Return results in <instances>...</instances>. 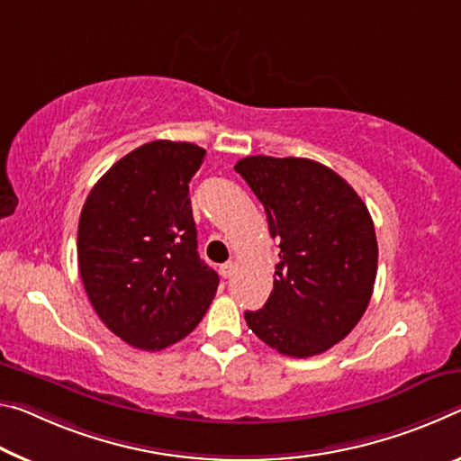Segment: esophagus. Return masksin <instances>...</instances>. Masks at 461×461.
I'll list each match as a JSON object with an SVG mask.
<instances>
[{
  "instance_id": "esophagus-1",
  "label": "esophagus",
  "mask_w": 461,
  "mask_h": 461,
  "mask_svg": "<svg viewBox=\"0 0 461 461\" xmlns=\"http://www.w3.org/2000/svg\"><path fill=\"white\" fill-rule=\"evenodd\" d=\"M219 273H221L223 279H230V276L236 273V262H225V265L219 267Z\"/></svg>"
}]
</instances>
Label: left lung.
Wrapping results in <instances>:
<instances>
[{
  "label": "left lung",
  "mask_w": 461,
  "mask_h": 461,
  "mask_svg": "<svg viewBox=\"0 0 461 461\" xmlns=\"http://www.w3.org/2000/svg\"><path fill=\"white\" fill-rule=\"evenodd\" d=\"M265 204L279 242L273 294L246 312L248 328L287 357H313L340 342L367 310L377 240L361 196L308 158L248 156L236 164Z\"/></svg>",
  "instance_id": "1"
}]
</instances>
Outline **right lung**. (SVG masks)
Masks as SVG:
<instances>
[{"mask_svg":"<svg viewBox=\"0 0 461 461\" xmlns=\"http://www.w3.org/2000/svg\"><path fill=\"white\" fill-rule=\"evenodd\" d=\"M204 149L145 143L121 158L87 194L77 225V265L92 308L111 332L141 350L191 334L219 276L196 252L188 182Z\"/></svg>","mask_w":461,"mask_h":461,"instance_id":"1","label":"right lung"}]
</instances>
